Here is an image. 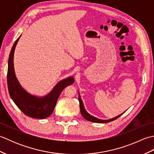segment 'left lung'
<instances>
[{"mask_svg": "<svg viewBox=\"0 0 154 154\" xmlns=\"http://www.w3.org/2000/svg\"><path fill=\"white\" fill-rule=\"evenodd\" d=\"M79 104H80V110H81V115L83 116V117L85 119H86L87 120L90 121V122H96V123H107V122H110L111 121H113L114 120L117 119L118 118L119 116H120L122 114L124 113H122L120 115L117 116L116 117H114L112 119H110L109 120H102V119H97V118L94 117L92 115H91L89 113H88L87 112V110L85 109V106H84V104L83 103V100L81 99V96H80V94L79 93Z\"/></svg>", "mask_w": 154, "mask_h": 154, "instance_id": "left-lung-1", "label": "left lung"}]
</instances>
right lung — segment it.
Masks as SVG:
<instances>
[{
	"instance_id": "add662e5",
	"label": "right lung",
	"mask_w": 154,
	"mask_h": 154,
	"mask_svg": "<svg viewBox=\"0 0 154 154\" xmlns=\"http://www.w3.org/2000/svg\"><path fill=\"white\" fill-rule=\"evenodd\" d=\"M20 36L15 41L8 58L7 73L8 92L16 105L24 114L34 119H44L52 114L62 91L67 86L73 84L75 79L73 77L71 76L59 81L53 89L44 97L35 96L27 92L16 78L14 67V50Z\"/></svg>"
}]
</instances>
